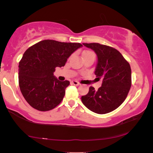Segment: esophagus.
<instances>
[{
  "label": "esophagus",
  "instance_id": "obj_1",
  "mask_svg": "<svg viewBox=\"0 0 153 153\" xmlns=\"http://www.w3.org/2000/svg\"><path fill=\"white\" fill-rule=\"evenodd\" d=\"M71 83H72L73 85H80V83H79L78 82V81H74H74H72V82H71Z\"/></svg>",
  "mask_w": 153,
  "mask_h": 153
}]
</instances>
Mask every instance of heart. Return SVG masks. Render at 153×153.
Returning a JSON list of instances; mask_svg holds the SVG:
<instances>
[{"label":"heart","instance_id":"1","mask_svg":"<svg viewBox=\"0 0 153 153\" xmlns=\"http://www.w3.org/2000/svg\"><path fill=\"white\" fill-rule=\"evenodd\" d=\"M89 53H93V52H92V51H87V52H85L84 54H83V56L87 55V54H89Z\"/></svg>","mask_w":153,"mask_h":153}]
</instances>
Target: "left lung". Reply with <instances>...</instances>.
Listing matches in <instances>:
<instances>
[{"label":"left lung","mask_w":153,"mask_h":153,"mask_svg":"<svg viewBox=\"0 0 153 153\" xmlns=\"http://www.w3.org/2000/svg\"><path fill=\"white\" fill-rule=\"evenodd\" d=\"M97 56L95 74L102 79V86L95 91L91 86L88 93L81 97L86 107L98 114L111 112L126 99L131 85L129 63L118 50L99 43H83Z\"/></svg>","instance_id":"8db88e82"}]
</instances>
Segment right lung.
<instances>
[{
    "instance_id": "add662e5",
    "label": "right lung",
    "mask_w": 153,
    "mask_h": 153,
    "mask_svg": "<svg viewBox=\"0 0 153 153\" xmlns=\"http://www.w3.org/2000/svg\"><path fill=\"white\" fill-rule=\"evenodd\" d=\"M80 43L45 39L25 51L19 65V85L26 102L35 109L47 111L63 99L70 81H58L53 76L56 68L65 66Z\"/></svg>"
}]
</instances>
